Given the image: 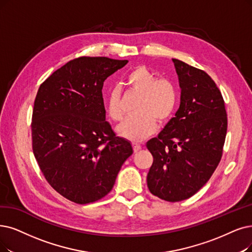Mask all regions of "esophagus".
Returning a JSON list of instances; mask_svg holds the SVG:
<instances>
[{
	"label": "esophagus",
	"mask_w": 252,
	"mask_h": 252,
	"mask_svg": "<svg viewBox=\"0 0 252 252\" xmlns=\"http://www.w3.org/2000/svg\"><path fill=\"white\" fill-rule=\"evenodd\" d=\"M132 147H133V151H134V153L138 152V151H139L140 149H142V146L138 145V144H133V145H132Z\"/></svg>",
	"instance_id": "34e87169"
}]
</instances>
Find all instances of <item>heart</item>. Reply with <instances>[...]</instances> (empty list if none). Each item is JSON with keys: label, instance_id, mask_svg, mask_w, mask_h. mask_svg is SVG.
<instances>
[{"label": "heart", "instance_id": "heart-1", "mask_svg": "<svg viewBox=\"0 0 252 252\" xmlns=\"http://www.w3.org/2000/svg\"><path fill=\"white\" fill-rule=\"evenodd\" d=\"M157 75L144 65L132 68L125 75V85L139 94L134 116L127 118L117 127L119 136L139 142L152 134L156 120L163 123L172 117L177 104V90L168 79H157ZM108 117L114 121L122 120L124 109L118 88L110 90L106 100Z\"/></svg>", "mask_w": 252, "mask_h": 252}]
</instances>
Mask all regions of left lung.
I'll use <instances>...</instances> for the list:
<instances>
[{
	"mask_svg": "<svg viewBox=\"0 0 252 252\" xmlns=\"http://www.w3.org/2000/svg\"><path fill=\"white\" fill-rule=\"evenodd\" d=\"M181 88L180 106L147 148L153 155L147 183L167 202L195 194L218 166L227 130L224 101L205 71L173 59Z\"/></svg>",
	"mask_w": 252,
	"mask_h": 252,
	"instance_id": "obj_1",
	"label": "left lung"
}]
</instances>
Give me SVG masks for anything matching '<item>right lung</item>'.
<instances>
[{
    "instance_id": "obj_1",
    "label": "right lung",
    "mask_w": 252,
    "mask_h": 252,
    "mask_svg": "<svg viewBox=\"0 0 252 252\" xmlns=\"http://www.w3.org/2000/svg\"><path fill=\"white\" fill-rule=\"evenodd\" d=\"M128 63L82 57L58 69L40 86L32 117L33 153L47 182L76 204H89L113 189L129 140L106 121L104 80Z\"/></svg>"
}]
</instances>
